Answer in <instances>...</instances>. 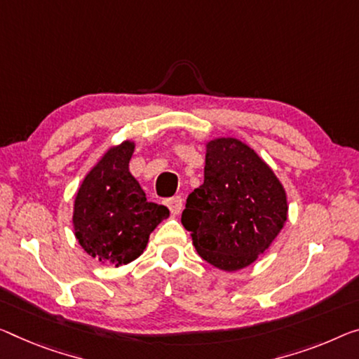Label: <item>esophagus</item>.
Masks as SVG:
<instances>
[{
    "instance_id": "obj_1",
    "label": "esophagus",
    "mask_w": 359,
    "mask_h": 359,
    "mask_svg": "<svg viewBox=\"0 0 359 359\" xmlns=\"http://www.w3.org/2000/svg\"><path fill=\"white\" fill-rule=\"evenodd\" d=\"M167 205L170 208V212H172L173 215H178L181 212V208H183V197L181 196L170 197L167 201Z\"/></svg>"
}]
</instances>
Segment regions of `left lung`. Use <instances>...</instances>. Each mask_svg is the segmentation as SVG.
Returning <instances> with one entry per match:
<instances>
[{"mask_svg": "<svg viewBox=\"0 0 359 359\" xmlns=\"http://www.w3.org/2000/svg\"><path fill=\"white\" fill-rule=\"evenodd\" d=\"M287 219V198L273 170L234 137L207 144L203 184L187 196L181 223L198 255L224 271L249 266Z\"/></svg>", "mask_w": 359, "mask_h": 359, "instance_id": "8db88e82", "label": "left lung"}]
</instances>
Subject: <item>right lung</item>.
I'll return each instance as SVG.
<instances>
[{"mask_svg":"<svg viewBox=\"0 0 359 359\" xmlns=\"http://www.w3.org/2000/svg\"><path fill=\"white\" fill-rule=\"evenodd\" d=\"M133 151L130 141L109 149L75 197V237L88 255L115 266L140 257L149 234L170 215L165 205L146 201L144 191L130 173Z\"/></svg>","mask_w":359,"mask_h":359,"instance_id":"add662e5","label":"right lung"}]
</instances>
